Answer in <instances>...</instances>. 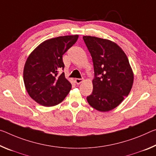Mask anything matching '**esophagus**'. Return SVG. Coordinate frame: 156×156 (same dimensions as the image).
Returning a JSON list of instances; mask_svg holds the SVG:
<instances>
[{"mask_svg": "<svg viewBox=\"0 0 156 156\" xmlns=\"http://www.w3.org/2000/svg\"><path fill=\"white\" fill-rule=\"evenodd\" d=\"M75 81H76V84H78V85H80L81 83L83 82V79H82V78H76Z\"/></svg>", "mask_w": 156, "mask_h": 156, "instance_id": "esophagus-1", "label": "esophagus"}]
</instances>
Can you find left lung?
<instances>
[{"label":"left lung","instance_id":"left-lung-1","mask_svg":"<svg viewBox=\"0 0 156 156\" xmlns=\"http://www.w3.org/2000/svg\"><path fill=\"white\" fill-rule=\"evenodd\" d=\"M92 58L95 78L89 104L100 112L110 111L120 104L131 90L134 74L122 48L109 39L83 36Z\"/></svg>","mask_w":156,"mask_h":156}]
</instances>
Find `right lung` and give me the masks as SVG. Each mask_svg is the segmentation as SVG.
<instances>
[{
	"label": "right lung",
	"mask_w": 156,
	"mask_h": 156,
	"mask_svg": "<svg viewBox=\"0 0 156 156\" xmlns=\"http://www.w3.org/2000/svg\"><path fill=\"white\" fill-rule=\"evenodd\" d=\"M78 39V34L60 36L41 43L30 54L25 63L23 81L29 96L43 106L60 103L71 89L65 73L58 75L65 65L62 55Z\"/></svg>",
	"instance_id": "right-lung-1"
}]
</instances>
